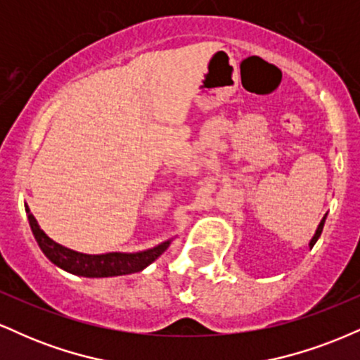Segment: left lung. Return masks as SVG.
Instances as JSON below:
<instances>
[{"mask_svg": "<svg viewBox=\"0 0 360 360\" xmlns=\"http://www.w3.org/2000/svg\"><path fill=\"white\" fill-rule=\"evenodd\" d=\"M325 220H326V214L323 218H321V221H320V225H318V229H316V232H315V235H313V238L311 240H309V249H311L313 245H315L316 243V240L318 238H320V235H321V232H323V225H325Z\"/></svg>", "mask_w": 360, "mask_h": 360, "instance_id": "1", "label": "left lung"}]
</instances>
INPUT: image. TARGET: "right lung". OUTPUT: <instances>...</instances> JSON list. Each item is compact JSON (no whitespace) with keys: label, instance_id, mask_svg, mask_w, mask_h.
Instances as JSON below:
<instances>
[{"label":"right lung","instance_id":"1","mask_svg":"<svg viewBox=\"0 0 360 360\" xmlns=\"http://www.w3.org/2000/svg\"><path fill=\"white\" fill-rule=\"evenodd\" d=\"M25 210L28 213V221H30V229L34 232L35 240L42 249L45 257L60 269L76 276H84V278H111V276H125L131 274V272H139L146 269L148 264L154 262L160 254H164V250H167L169 243H171V240H166L154 249L135 252V254H122V252H110V254L100 255L81 254V252L68 249V247L49 238L39 226L27 205H25Z\"/></svg>","mask_w":360,"mask_h":360}]
</instances>
